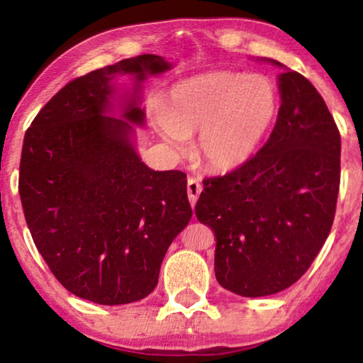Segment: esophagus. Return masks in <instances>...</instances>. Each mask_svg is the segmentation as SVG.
I'll list each match as a JSON object with an SVG mask.
<instances>
[{
  "instance_id": "1",
  "label": "esophagus",
  "mask_w": 363,
  "mask_h": 363,
  "mask_svg": "<svg viewBox=\"0 0 363 363\" xmlns=\"http://www.w3.org/2000/svg\"><path fill=\"white\" fill-rule=\"evenodd\" d=\"M201 190H203V186H201V182L199 179H195V177H189V181H187V195H189L190 205H192V206H195L196 200H199V195L201 194Z\"/></svg>"
}]
</instances>
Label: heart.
I'll return each mask as SVG.
<instances>
[{"mask_svg":"<svg viewBox=\"0 0 363 363\" xmlns=\"http://www.w3.org/2000/svg\"><path fill=\"white\" fill-rule=\"evenodd\" d=\"M279 108V91L270 78L216 72L176 86L158 126L177 147L200 133L199 153L208 167L233 171L256 155Z\"/></svg>","mask_w":363,"mask_h":363,"instance_id":"heart-1","label":"heart"}]
</instances>
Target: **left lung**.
I'll list each match as a JSON object with an SVG mask.
<instances>
[{"mask_svg": "<svg viewBox=\"0 0 363 363\" xmlns=\"http://www.w3.org/2000/svg\"><path fill=\"white\" fill-rule=\"evenodd\" d=\"M279 88L267 143L242 168L205 179L195 206L216 237V280L247 298L303 277L327 240L340 192L341 136L327 104L298 72L281 73Z\"/></svg>", "mask_w": 363, "mask_h": 363, "instance_id": "left-lung-1", "label": "left lung"}]
</instances>
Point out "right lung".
Wrapping results in <instances>:
<instances>
[{
    "instance_id": "add662e5",
    "label": "right lung",
    "mask_w": 363,
    "mask_h": 363,
    "mask_svg": "<svg viewBox=\"0 0 363 363\" xmlns=\"http://www.w3.org/2000/svg\"><path fill=\"white\" fill-rule=\"evenodd\" d=\"M169 69L143 54L72 79L26 133L19 194L27 225L54 277L78 298L116 306L149 296L192 218L187 176L145 167L131 143V123L145 118L140 82ZM126 72L137 84L115 119L105 115L111 79Z\"/></svg>"
}]
</instances>
